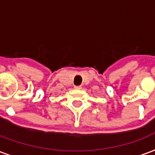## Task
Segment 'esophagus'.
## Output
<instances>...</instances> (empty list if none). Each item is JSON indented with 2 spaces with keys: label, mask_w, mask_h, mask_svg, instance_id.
<instances>
[{
  "label": "esophagus",
  "mask_w": 155,
  "mask_h": 155,
  "mask_svg": "<svg viewBox=\"0 0 155 155\" xmlns=\"http://www.w3.org/2000/svg\"><path fill=\"white\" fill-rule=\"evenodd\" d=\"M74 88L75 90H81V88H82V86H81V85H75Z\"/></svg>",
  "instance_id": "esophagus-1"
}]
</instances>
